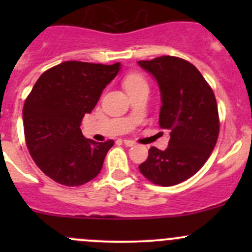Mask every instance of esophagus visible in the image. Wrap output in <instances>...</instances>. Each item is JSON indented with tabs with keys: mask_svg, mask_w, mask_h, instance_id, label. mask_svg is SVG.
<instances>
[{
	"mask_svg": "<svg viewBox=\"0 0 252 252\" xmlns=\"http://www.w3.org/2000/svg\"><path fill=\"white\" fill-rule=\"evenodd\" d=\"M123 142H124V145H126V146H128V147H131V146H134V145H135V142H134L133 140H128V139L123 140Z\"/></svg>",
	"mask_w": 252,
	"mask_h": 252,
	"instance_id": "34e87169",
	"label": "esophagus"
}]
</instances>
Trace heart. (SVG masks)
<instances>
[{"label": "heart", "instance_id": "b5f03b06", "mask_svg": "<svg viewBox=\"0 0 252 252\" xmlns=\"http://www.w3.org/2000/svg\"><path fill=\"white\" fill-rule=\"evenodd\" d=\"M123 85L126 88V93H131V91L142 90V89H147V83L142 75L138 74V73H131V74L126 75L124 79ZM149 90V89H147Z\"/></svg>", "mask_w": 252, "mask_h": 252}]
</instances>
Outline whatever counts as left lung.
I'll use <instances>...</instances> for the list:
<instances>
[{
  "instance_id": "left-lung-1",
  "label": "left lung",
  "mask_w": 252,
  "mask_h": 252,
  "mask_svg": "<svg viewBox=\"0 0 252 252\" xmlns=\"http://www.w3.org/2000/svg\"><path fill=\"white\" fill-rule=\"evenodd\" d=\"M138 64L157 81L159 126L171 135L166 150H149L139 169L157 185L179 184L196 173L215 149L220 133L215 94L197 68L182 58L162 56Z\"/></svg>"
}]
</instances>
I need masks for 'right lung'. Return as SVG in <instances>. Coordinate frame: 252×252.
I'll list each match as a JSON object with an SVG mask.
<instances>
[{
    "instance_id": "1",
    "label": "right lung",
    "mask_w": 252,
    "mask_h": 252,
    "mask_svg": "<svg viewBox=\"0 0 252 252\" xmlns=\"http://www.w3.org/2000/svg\"><path fill=\"white\" fill-rule=\"evenodd\" d=\"M119 70V62L68 61L46 70L35 83L23 107L25 141L37 167L55 182L78 187L100 173L114 142L86 139L80 126Z\"/></svg>"
}]
</instances>
